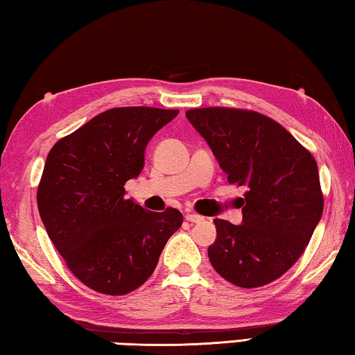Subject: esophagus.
<instances>
[{
  "label": "esophagus",
  "instance_id": "34e87169",
  "mask_svg": "<svg viewBox=\"0 0 355 355\" xmlns=\"http://www.w3.org/2000/svg\"><path fill=\"white\" fill-rule=\"evenodd\" d=\"M184 219L188 222H192V224H197V222H202L203 220V216L197 214V213H188L184 216Z\"/></svg>",
  "mask_w": 355,
  "mask_h": 355
}]
</instances>
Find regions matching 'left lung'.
I'll return each mask as SVG.
<instances>
[{
    "label": "left lung",
    "mask_w": 355,
    "mask_h": 355,
    "mask_svg": "<svg viewBox=\"0 0 355 355\" xmlns=\"http://www.w3.org/2000/svg\"><path fill=\"white\" fill-rule=\"evenodd\" d=\"M189 122L205 137L230 184L244 186L243 224L214 219L208 258L220 277L258 288L282 277L310 243L324 197L307 148L271 117L238 107H194Z\"/></svg>",
    "instance_id": "1"
}]
</instances>
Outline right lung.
<instances>
[{
    "instance_id": "obj_1",
    "label": "right lung",
    "mask_w": 355,
    "mask_h": 355,
    "mask_svg": "<svg viewBox=\"0 0 355 355\" xmlns=\"http://www.w3.org/2000/svg\"><path fill=\"white\" fill-rule=\"evenodd\" d=\"M178 110L112 107L59 139L46 156L37 207L46 233L75 277L91 290L123 296L153 274L183 216L153 213L125 199L144 152Z\"/></svg>"
}]
</instances>
